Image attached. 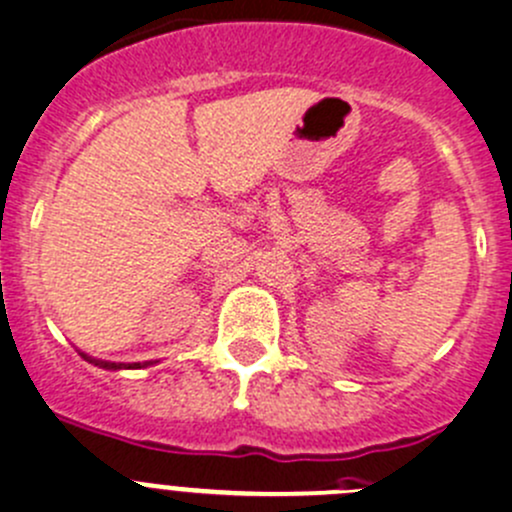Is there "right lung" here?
Masks as SVG:
<instances>
[{"label":"right lung","mask_w":512,"mask_h":512,"mask_svg":"<svg viewBox=\"0 0 512 512\" xmlns=\"http://www.w3.org/2000/svg\"><path fill=\"white\" fill-rule=\"evenodd\" d=\"M79 355H82L84 360H89V362H92V365H99V367H104V370H122V367H145V365H150V362H145V365H142V362H130V365H124V362H107V360H94V357L84 355V352H79Z\"/></svg>","instance_id":"right-lung-1"}]
</instances>
